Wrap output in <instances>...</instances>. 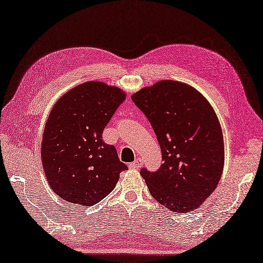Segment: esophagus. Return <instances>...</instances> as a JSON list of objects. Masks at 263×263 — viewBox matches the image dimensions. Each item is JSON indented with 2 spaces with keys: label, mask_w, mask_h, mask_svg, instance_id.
<instances>
[{
  "label": "esophagus",
  "mask_w": 263,
  "mask_h": 263,
  "mask_svg": "<svg viewBox=\"0 0 263 263\" xmlns=\"http://www.w3.org/2000/svg\"><path fill=\"white\" fill-rule=\"evenodd\" d=\"M143 165V159L142 158H136L135 162H133L129 164L130 168H139L140 166Z\"/></svg>",
  "instance_id": "34e87169"
}]
</instances>
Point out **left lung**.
Returning <instances> with one entry per match:
<instances>
[{"label":"left lung","instance_id":"left-lung-1","mask_svg":"<svg viewBox=\"0 0 263 263\" xmlns=\"http://www.w3.org/2000/svg\"><path fill=\"white\" fill-rule=\"evenodd\" d=\"M161 146V167L140 170L151 195L173 212L195 210L223 172L222 129L210 102L186 83L162 80L132 96Z\"/></svg>","mask_w":263,"mask_h":263}]
</instances>
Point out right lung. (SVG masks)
Returning a JSON list of instances; mask_svg holds the SVG:
<instances>
[{"mask_svg":"<svg viewBox=\"0 0 263 263\" xmlns=\"http://www.w3.org/2000/svg\"><path fill=\"white\" fill-rule=\"evenodd\" d=\"M126 99L119 88L88 81L55 102L44 127L41 157L50 187L63 200L91 206L116 186L127 170L102 132Z\"/></svg>","mask_w":263,"mask_h":263,"instance_id":"1","label":"right lung"}]
</instances>
